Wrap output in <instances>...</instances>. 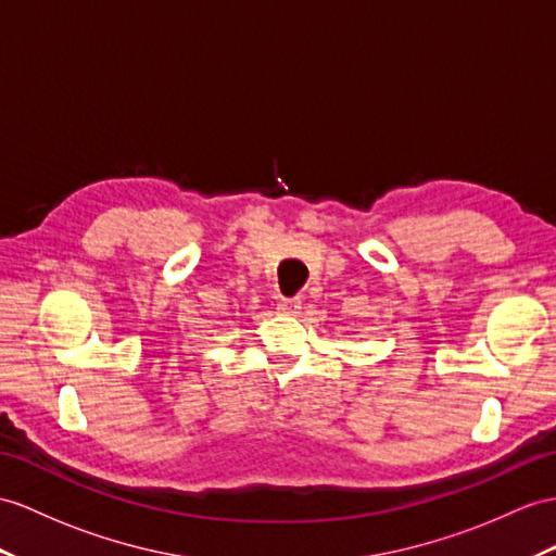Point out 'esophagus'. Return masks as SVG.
Here are the masks:
<instances>
[{"instance_id":"34e87169","label":"esophagus","mask_w":556,"mask_h":556,"mask_svg":"<svg viewBox=\"0 0 556 556\" xmlns=\"http://www.w3.org/2000/svg\"><path fill=\"white\" fill-rule=\"evenodd\" d=\"M278 308L282 311V314H300L302 302L300 300H290V296H280Z\"/></svg>"}]
</instances>
